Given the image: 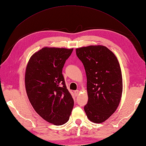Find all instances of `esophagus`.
I'll list each match as a JSON object with an SVG mask.
<instances>
[{
  "label": "esophagus",
  "instance_id": "esophagus-1",
  "mask_svg": "<svg viewBox=\"0 0 146 146\" xmlns=\"http://www.w3.org/2000/svg\"><path fill=\"white\" fill-rule=\"evenodd\" d=\"M74 94H75V95H76V96H77L79 92H80V91H79V90H76V91H74Z\"/></svg>",
  "mask_w": 146,
  "mask_h": 146
}]
</instances>
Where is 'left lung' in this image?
Here are the masks:
<instances>
[{
	"mask_svg": "<svg viewBox=\"0 0 146 146\" xmlns=\"http://www.w3.org/2000/svg\"><path fill=\"white\" fill-rule=\"evenodd\" d=\"M76 50L87 78L88 100L84 110L90 121L104 122L115 112L121 99L123 85L119 61L111 50L102 45Z\"/></svg>",
	"mask_w": 146,
	"mask_h": 146,
	"instance_id": "obj_1",
	"label": "left lung"
}]
</instances>
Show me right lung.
<instances>
[{
  "label": "right lung",
  "mask_w": 146,
  "mask_h": 146,
  "mask_svg": "<svg viewBox=\"0 0 146 146\" xmlns=\"http://www.w3.org/2000/svg\"><path fill=\"white\" fill-rule=\"evenodd\" d=\"M72 51L45 47L32 55L25 69V86L30 104L42 119L55 125L67 122L74 107L62 74Z\"/></svg>",
  "instance_id": "1"
}]
</instances>
